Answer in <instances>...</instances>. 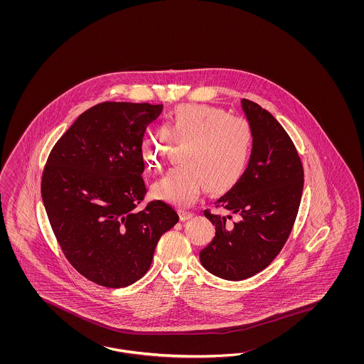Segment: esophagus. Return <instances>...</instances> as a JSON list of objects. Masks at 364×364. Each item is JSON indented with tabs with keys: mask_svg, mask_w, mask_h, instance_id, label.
Masks as SVG:
<instances>
[{
	"mask_svg": "<svg viewBox=\"0 0 364 364\" xmlns=\"http://www.w3.org/2000/svg\"><path fill=\"white\" fill-rule=\"evenodd\" d=\"M178 215H180V220L186 221L189 220L193 218V213L189 212V210H178Z\"/></svg>",
	"mask_w": 364,
	"mask_h": 364,
	"instance_id": "1",
	"label": "esophagus"
}]
</instances>
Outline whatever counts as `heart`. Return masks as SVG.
<instances>
[{"label":"heart","instance_id":"1","mask_svg":"<svg viewBox=\"0 0 364 364\" xmlns=\"http://www.w3.org/2000/svg\"><path fill=\"white\" fill-rule=\"evenodd\" d=\"M183 143L178 160L151 188L154 198L178 207L191 205L203 188L223 193L242 178L254 149V129L248 120L212 105H181L159 129L140 141L148 171H159L168 144Z\"/></svg>","mask_w":364,"mask_h":364}]
</instances>
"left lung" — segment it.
Listing matches in <instances>:
<instances>
[{
  "instance_id": "left-lung-1",
  "label": "left lung",
  "mask_w": 364,
  "mask_h": 364,
  "mask_svg": "<svg viewBox=\"0 0 364 364\" xmlns=\"http://www.w3.org/2000/svg\"><path fill=\"white\" fill-rule=\"evenodd\" d=\"M254 129V149L240 181L215 201L225 216L204 210L215 225L213 240L200 251L212 275L244 280L272 263L298 215L304 172L298 151L275 117L254 101L242 100Z\"/></svg>"
}]
</instances>
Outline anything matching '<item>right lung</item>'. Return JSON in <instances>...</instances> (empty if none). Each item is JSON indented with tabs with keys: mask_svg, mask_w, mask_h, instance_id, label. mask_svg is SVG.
Returning a JSON list of instances; mask_svg holds the SVG:
<instances>
[{
	"mask_svg": "<svg viewBox=\"0 0 364 364\" xmlns=\"http://www.w3.org/2000/svg\"><path fill=\"white\" fill-rule=\"evenodd\" d=\"M163 105L101 102L80 114L48 157L41 195L63 252L90 282L109 288L141 279L178 215L146 193L140 141Z\"/></svg>",
	"mask_w": 364,
	"mask_h": 364,
	"instance_id": "right-lung-1",
	"label": "right lung"
}]
</instances>
